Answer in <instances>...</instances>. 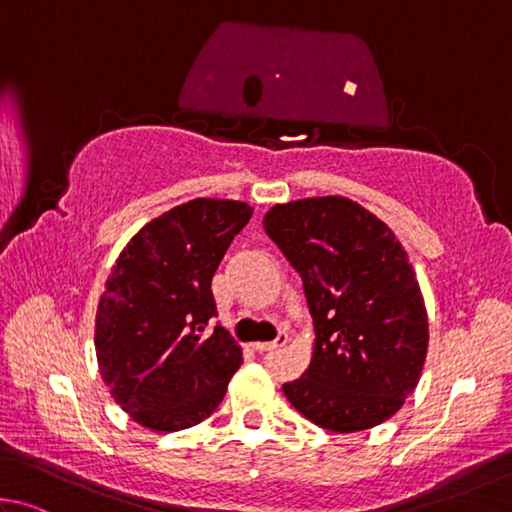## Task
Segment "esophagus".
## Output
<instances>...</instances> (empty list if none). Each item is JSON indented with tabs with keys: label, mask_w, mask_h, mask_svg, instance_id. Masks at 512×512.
Returning a JSON list of instances; mask_svg holds the SVG:
<instances>
[{
	"label": "esophagus",
	"mask_w": 512,
	"mask_h": 512,
	"mask_svg": "<svg viewBox=\"0 0 512 512\" xmlns=\"http://www.w3.org/2000/svg\"><path fill=\"white\" fill-rule=\"evenodd\" d=\"M285 342H288V333H281L274 339V342H256L251 346H254V351L263 353V351H274V348H281V346H285Z\"/></svg>",
	"instance_id": "34e87169"
}]
</instances>
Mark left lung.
Wrapping results in <instances>:
<instances>
[{"instance_id": "obj_1", "label": "left lung", "mask_w": 512, "mask_h": 512, "mask_svg": "<svg viewBox=\"0 0 512 512\" xmlns=\"http://www.w3.org/2000/svg\"><path fill=\"white\" fill-rule=\"evenodd\" d=\"M263 227L301 274L315 342L301 378L285 382L310 423L353 434L389 420L423 375V292L387 224L342 195L274 204Z\"/></svg>"}]
</instances>
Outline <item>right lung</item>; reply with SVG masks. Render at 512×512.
Returning a JSON list of instances; mask_svg holds the SVG:
<instances>
[{
    "label": "right lung",
    "mask_w": 512,
    "mask_h": 512,
    "mask_svg": "<svg viewBox=\"0 0 512 512\" xmlns=\"http://www.w3.org/2000/svg\"><path fill=\"white\" fill-rule=\"evenodd\" d=\"M254 209L195 197L134 233L98 299L101 378L134 423L179 432L209 418L240 369L242 351L215 317L211 279Z\"/></svg>",
    "instance_id": "right-lung-1"
}]
</instances>
